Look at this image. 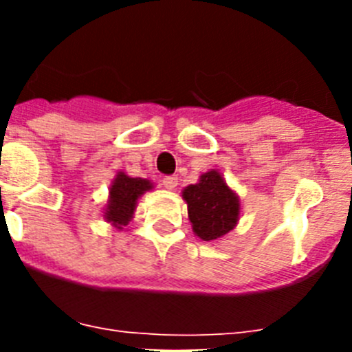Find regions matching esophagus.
I'll return each instance as SVG.
<instances>
[{
    "instance_id": "esophagus-1",
    "label": "esophagus",
    "mask_w": 352,
    "mask_h": 352,
    "mask_svg": "<svg viewBox=\"0 0 352 352\" xmlns=\"http://www.w3.org/2000/svg\"><path fill=\"white\" fill-rule=\"evenodd\" d=\"M164 186H166L167 190H174L176 186H178V178L176 176H166V178L162 179Z\"/></svg>"
}]
</instances>
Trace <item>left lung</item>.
Segmentation results:
<instances>
[{
  "instance_id": "left-lung-1",
  "label": "left lung",
  "mask_w": 352,
  "mask_h": 352,
  "mask_svg": "<svg viewBox=\"0 0 352 352\" xmlns=\"http://www.w3.org/2000/svg\"><path fill=\"white\" fill-rule=\"evenodd\" d=\"M182 195L188 206L192 229L203 241L223 238L239 222L241 203L220 170L211 169L201 174L195 185L183 188Z\"/></svg>"
}]
</instances>
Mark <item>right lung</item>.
<instances>
[{
	"instance_id": "add662e5",
	"label": "right lung",
	"mask_w": 352,
	"mask_h": 352,
	"mask_svg": "<svg viewBox=\"0 0 352 352\" xmlns=\"http://www.w3.org/2000/svg\"><path fill=\"white\" fill-rule=\"evenodd\" d=\"M153 190V183L144 178H130L120 170L109 188V199L104 210V219L116 231H123L133 219L138 201L144 192Z\"/></svg>"
}]
</instances>
